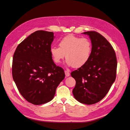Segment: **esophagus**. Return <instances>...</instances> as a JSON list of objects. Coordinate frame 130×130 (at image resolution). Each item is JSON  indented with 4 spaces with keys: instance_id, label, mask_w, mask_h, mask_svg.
I'll return each instance as SVG.
<instances>
[{
    "instance_id": "esophagus-1",
    "label": "esophagus",
    "mask_w": 130,
    "mask_h": 130,
    "mask_svg": "<svg viewBox=\"0 0 130 130\" xmlns=\"http://www.w3.org/2000/svg\"><path fill=\"white\" fill-rule=\"evenodd\" d=\"M65 74L66 77H68L70 76V73H69V70L68 69H67L66 70H65Z\"/></svg>"
}]
</instances>
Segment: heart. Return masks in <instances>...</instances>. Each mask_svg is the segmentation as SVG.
<instances>
[{
	"label": "heart",
	"instance_id": "heart-1",
	"mask_svg": "<svg viewBox=\"0 0 130 130\" xmlns=\"http://www.w3.org/2000/svg\"><path fill=\"white\" fill-rule=\"evenodd\" d=\"M59 47L52 46L50 53L56 63H60L66 56V63L70 66L80 67L89 60L92 52V43L86 38L69 35L62 38Z\"/></svg>",
	"mask_w": 130,
	"mask_h": 130
}]
</instances>
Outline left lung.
<instances>
[{
	"label": "left lung",
	"instance_id": "obj_1",
	"mask_svg": "<svg viewBox=\"0 0 130 130\" xmlns=\"http://www.w3.org/2000/svg\"><path fill=\"white\" fill-rule=\"evenodd\" d=\"M91 41L92 52L88 62L71 73L76 80L73 90L75 98L87 105L102 100L115 81L117 61L110 43L95 31H86Z\"/></svg>",
	"mask_w": 130,
	"mask_h": 130
}]
</instances>
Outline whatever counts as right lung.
Listing matches in <instances>:
<instances>
[{
	"label": "right lung",
	"mask_w": 130,
	"mask_h": 130,
	"mask_svg": "<svg viewBox=\"0 0 130 130\" xmlns=\"http://www.w3.org/2000/svg\"><path fill=\"white\" fill-rule=\"evenodd\" d=\"M54 37L53 32L35 31L18 45L13 55L14 81L22 96L34 105L51 101L65 76L50 53Z\"/></svg>",
	"instance_id": "add662e5"
}]
</instances>
